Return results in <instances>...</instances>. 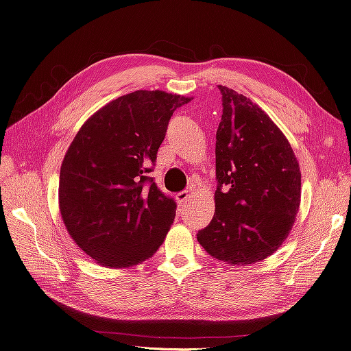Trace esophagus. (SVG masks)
Returning <instances> with one entry per match:
<instances>
[{
	"instance_id": "1",
	"label": "esophagus",
	"mask_w": 351,
	"mask_h": 351,
	"mask_svg": "<svg viewBox=\"0 0 351 351\" xmlns=\"http://www.w3.org/2000/svg\"><path fill=\"white\" fill-rule=\"evenodd\" d=\"M188 199H189L188 191H182V193H179V194L176 195V202H178V206H179V207H184V206L186 204Z\"/></svg>"
}]
</instances>
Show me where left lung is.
<instances>
[{"mask_svg": "<svg viewBox=\"0 0 351 351\" xmlns=\"http://www.w3.org/2000/svg\"><path fill=\"white\" fill-rule=\"evenodd\" d=\"M215 216L197 239L229 265H253L282 245L302 198L297 157L274 120L252 99L219 85Z\"/></svg>", "mask_w": 351, "mask_h": 351, "instance_id": "obj_1", "label": "left lung"}]
</instances>
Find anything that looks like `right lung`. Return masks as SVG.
<instances>
[{"instance_id": "add662e5", "label": "right lung", "mask_w": 351, "mask_h": 351, "mask_svg": "<svg viewBox=\"0 0 351 351\" xmlns=\"http://www.w3.org/2000/svg\"><path fill=\"white\" fill-rule=\"evenodd\" d=\"M189 101L158 89L122 95L89 117L70 144L60 169V213L69 235L95 263L135 266L163 244L176 203L147 173L170 117Z\"/></svg>"}]
</instances>
